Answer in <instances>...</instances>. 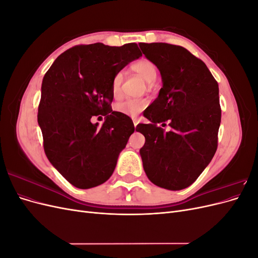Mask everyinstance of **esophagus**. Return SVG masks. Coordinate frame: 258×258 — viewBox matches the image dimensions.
I'll return each instance as SVG.
<instances>
[{"instance_id": "34e87169", "label": "esophagus", "mask_w": 258, "mask_h": 258, "mask_svg": "<svg viewBox=\"0 0 258 258\" xmlns=\"http://www.w3.org/2000/svg\"><path fill=\"white\" fill-rule=\"evenodd\" d=\"M132 120H134V124H135V127H137V124L139 123V119H138V118H134V119H132Z\"/></svg>"}]
</instances>
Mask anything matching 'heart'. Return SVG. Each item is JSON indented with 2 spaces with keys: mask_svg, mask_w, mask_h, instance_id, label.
<instances>
[{
  "mask_svg": "<svg viewBox=\"0 0 258 258\" xmlns=\"http://www.w3.org/2000/svg\"><path fill=\"white\" fill-rule=\"evenodd\" d=\"M131 70L137 74L141 75L148 83H154L158 76V69L153 61L147 58H141L130 66ZM123 75L121 72L116 73L112 81V95L114 98H118L121 93V86ZM151 85V84H150ZM147 105L145 99H127L114 105V110L127 116H137L141 113Z\"/></svg>",
  "mask_w": 258,
  "mask_h": 258,
  "instance_id": "1",
  "label": "heart"
}]
</instances>
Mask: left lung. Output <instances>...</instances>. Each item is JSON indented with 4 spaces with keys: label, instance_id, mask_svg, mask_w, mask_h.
<instances>
[{
    "label": "left lung",
    "instance_id": "8db88e82",
    "mask_svg": "<svg viewBox=\"0 0 258 258\" xmlns=\"http://www.w3.org/2000/svg\"><path fill=\"white\" fill-rule=\"evenodd\" d=\"M139 45L159 69L163 82L158 98L144 111L152 123L137 127L145 137L140 150L143 168L150 181L161 188L184 189L216 152L222 116L218 84L205 62L182 46ZM167 120L173 128L168 133L157 126Z\"/></svg>",
    "mask_w": 258,
    "mask_h": 258
}]
</instances>
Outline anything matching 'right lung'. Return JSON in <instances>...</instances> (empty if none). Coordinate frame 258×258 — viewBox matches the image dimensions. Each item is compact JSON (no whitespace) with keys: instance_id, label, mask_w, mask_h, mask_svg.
I'll list each match as a JSON object with an SVG mask.
<instances>
[{"instance_id":"add662e5","label":"right lung","mask_w":258,"mask_h":258,"mask_svg":"<svg viewBox=\"0 0 258 258\" xmlns=\"http://www.w3.org/2000/svg\"><path fill=\"white\" fill-rule=\"evenodd\" d=\"M141 56L136 43L76 45L62 52L44 76L37 113L44 152L77 188L106 182L135 132L129 116L112 110V81ZM99 114L106 117L100 127L91 122Z\"/></svg>"}]
</instances>
